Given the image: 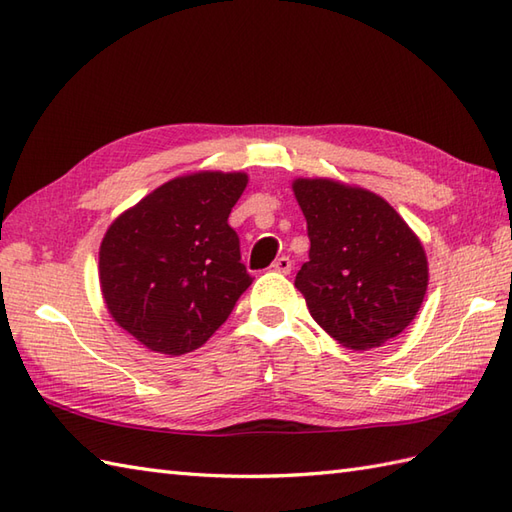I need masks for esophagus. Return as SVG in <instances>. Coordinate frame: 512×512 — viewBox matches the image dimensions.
I'll list each match as a JSON object with an SVG mask.
<instances>
[{"label":"esophagus","instance_id":"esophagus-1","mask_svg":"<svg viewBox=\"0 0 512 512\" xmlns=\"http://www.w3.org/2000/svg\"><path fill=\"white\" fill-rule=\"evenodd\" d=\"M273 269H276L278 273H291V269H293L291 258H289V256H280V258H276V263H273Z\"/></svg>","mask_w":512,"mask_h":512}]
</instances>
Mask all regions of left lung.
<instances>
[{"instance_id": "left-lung-1", "label": "left lung", "mask_w": 512, "mask_h": 512, "mask_svg": "<svg viewBox=\"0 0 512 512\" xmlns=\"http://www.w3.org/2000/svg\"><path fill=\"white\" fill-rule=\"evenodd\" d=\"M308 263L295 276L310 315L352 350L380 347L421 308L428 260L415 232L376 193L334 180H295Z\"/></svg>"}]
</instances>
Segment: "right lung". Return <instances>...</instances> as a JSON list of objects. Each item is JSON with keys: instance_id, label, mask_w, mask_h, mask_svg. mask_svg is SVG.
I'll list each match as a JSON object with an SVG mask.
<instances>
[{"instance_id": "right-lung-1", "label": "right lung", "mask_w": 512, "mask_h": 512, "mask_svg": "<svg viewBox=\"0 0 512 512\" xmlns=\"http://www.w3.org/2000/svg\"><path fill=\"white\" fill-rule=\"evenodd\" d=\"M245 186V173L182 176L108 228L99 249L108 313L147 350L202 347L252 284L228 223Z\"/></svg>"}]
</instances>
